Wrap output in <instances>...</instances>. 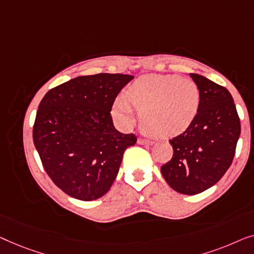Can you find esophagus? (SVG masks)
<instances>
[{"label":"esophagus","mask_w":254,"mask_h":254,"mask_svg":"<svg viewBox=\"0 0 254 254\" xmlns=\"http://www.w3.org/2000/svg\"><path fill=\"white\" fill-rule=\"evenodd\" d=\"M138 144H140V145H153L154 144V141H152V140H148V139H144V138H139L138 139Z\"/></svg>","instance_id":"1"}]
</instances>
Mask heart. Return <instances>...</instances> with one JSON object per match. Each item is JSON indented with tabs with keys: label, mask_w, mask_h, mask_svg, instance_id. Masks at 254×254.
<instances>
[{
	"label": "heart",
	"mask_w": 254,
	"mask_h": 254,
	"mask_svg": "<svg viewBox=\"0 0 254 254\" xmlns=\"http://www.w3.org/2000/svg\"><path fill=\"white\" fill-rule=\"evenodd\" d=\"M200 106V90L190 78L178 74H147L128 87L127 96L114 103V115L124 124L134 120V107L141 112L142 127L159 137L176 134L193 122Z\"/></svg>",
	"instance_id": "heart-1"
}]
</instances>
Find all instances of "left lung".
Here are the masks:
<instances>
[{
	"mask_svg": "<svg viewBox=\"0 0 254 254\" xmlns=\"http://www.w3.org/2000/svg\"><path fill=\"white\" fill-rule=\"evenodd\" d=\"M190 76L200 90L198 114L183 133L169 140L174 154L161 173L175 191L193 195L216 184L229 169L241 121L226 87L197 73Z\"/></svg>",
	"mask_w": 254,
	"mask_h": 254,
	"instance_id": "1",
	"label": "left lung"
}]
</instances>
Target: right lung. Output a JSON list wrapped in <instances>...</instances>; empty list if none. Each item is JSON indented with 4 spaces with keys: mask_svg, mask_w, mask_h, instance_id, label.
I'll use <instances>...</instances> for the list:
<instances>
[{
    "mask_svg": "<svg viewBox=\"0 0 254 254\" xmlns=\"http://www.w3.org/2000/svg\"><path fill=\"white\" fill-rule=\"evenodd\" d=\"M133 76L98 73L73 78L46 93L33 142L46 173L70 197L91 201L109 191L123 153L137 142L114 127L112 107Z\"/></svg>",
    "mask_w": 254,
    "mask_h": 254,
    "instance_id": "add662e5",
    "label": "right lung"
}]
</instances>
